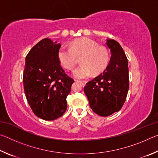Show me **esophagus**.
<instances>
[{"label":"esophagus","mask_w":158,"mask_h":158,"mask_svg":"<svg viewBox=\"0 0 158 158\" xmlns=\"http://www.w3.org/2000/svg\"><path fill=\"white\" fill-rule=\"evenodd\" d=\"M79 82L81 83V84L83 85H84H84H85V84H86V83H87L85 81H79Z\"/></svg>","instance_id":"1"}]
</instances>
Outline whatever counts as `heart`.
Here are the masks:
<instances>
[{
	"mask_svg": "<svg viewBox=\"0 0 158 158\" xmlns=\"http://www.w3.org/2000/svg\"><path fill=\"white\" fill-rule=\"evenodd\" d=\"M81 65L73 71L77 79H85L93 73L100 74L107 68L110 61V52L107 47L98 46L97 42L88 38H82L72 42L70 47H61L58 52L60 65L67 69H72L81 57Z\"/></svg>",
	"mask_w": 158,
	"mask_h": 158,
	"instance_id": "1",
	"label": "heart"
}]
</instances>
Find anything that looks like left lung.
Listing matches in <instances>:
<instances>
[{
    "label": "left lung",
    "mask_w": 158,
    "mask_h": 158,
    "mask_svg": "<svg viewBox=\"0 0 158 158\" xmlns=\"http://www.w3.org/2000/svg\"><path fill=\"white\" fill-rule=\"evenodd\" d=\"M111 56L107 68L85 84L84 93L90 108L101 116H110L122 108L129 89V70L126 56L118 42L107 40Z\"/></svg>",
    "instance_id": "1"
}]
</instances>
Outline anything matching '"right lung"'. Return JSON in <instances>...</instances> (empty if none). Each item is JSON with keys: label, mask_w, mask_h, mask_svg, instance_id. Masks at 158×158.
Instances as JSON below:
<instances>
[{"label": "right lung", "mask_w": 158, "mask_h": 158, "mask_svg": "<svg viewBox=\"0 0 158 158\" xmlns=\"http://www.w3.org/2000/svg\"><path fill=\"white\" fill-rule=\"evenodd\" d=\"M60 46L44 38L26 57L23 75L26 97L33 113L46 121H53L65 113L67 96L74 82L58 59Z\"/></svg>", "instance_id": "1"}]
</instances>
